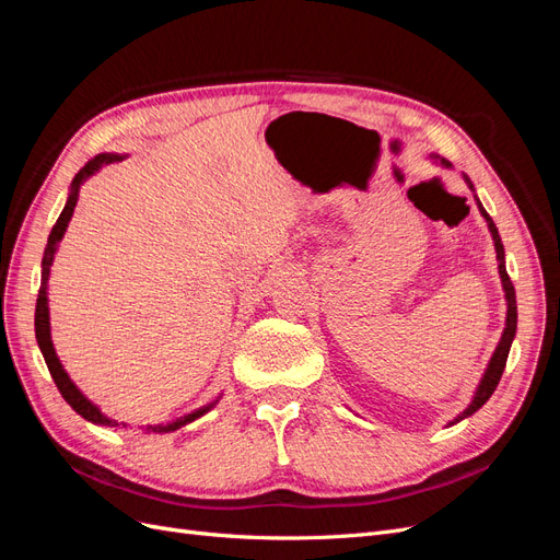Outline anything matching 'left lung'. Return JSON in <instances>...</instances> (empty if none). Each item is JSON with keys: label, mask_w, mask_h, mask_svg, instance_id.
Masks as SVG:
<instances>
[{"label": "left lung", "mask_w": 560, "mask_h": 560, "mask_svg": "<svg viewBox=\"0 0 560 560\" xmlns=\"http://www.w3.org/2000/svg\"><path fill=\"white\" fill-rule=\"evenodd\" d=\"M442 165H446V167H448L451 163L442 159ZM463 177H465V182H467L469 189L474 191V186H471L469 177H467V175H463ZM477 206H479V210H481L483 219L488 222L490 233H493V243H495V252H498V270H500L502 290H504V299H506V325H504V331H502L500 343H498V348H495V352H493V358H490V362H488L486 374H483V378H481V383H479V387H477V395H474L471 404H469L467 409H465L460 416H457L453 422H460L463 418L471 416L474 411H479L481 406L490 399V395L495 393V387H498V383H500V378H502V371H504L506 358H510L512 341H514V336H516V292H514V284H512L510 276H506V266H504V247H502V241H500L498 226L493 224V219L488 217V212L481 208L479 198H477ZM453 422H451V425H453Z\"/></svg>", "instance_id": "left-lung-1"}]
</instances>
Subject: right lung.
<instances>
[{"instance_id":"add662e5","label":"right lung","mask_w":560,"mask_h":560,"mask_svg":"<svg viewBox=\"0 0 560 560\" xmlns=\"http://www.w3.org/2000/svg\"><path fill=\"white\" fill-rule=\"evenodd\" d=\"M116 161H124V156L118 154H97L95 159H91L86 165L81 167V171L77 173L74 182H72V191H70V198H67L65 202V210L60 212L58 222L54 226V231H50L48 235V243H46V249H44V259H42V287H39V296H37V311H35V334H37V343H39V350L44 354L46 360V366L50 371V378L56 381L60 395L65 397V401L72 406V409L81 416L86 418L91 422H95V425H107V428H118V422L107 418L105 413H100L97 406L93 401H89L86 397H83L79 393V387L70 381V376H67V371L62 369L58 354H56V348H54V341H50V322H48V296H46V290H48V276H50V264H54V257H56V249H58V243L62 241V235L67 231V224H70V219L74 214V208H77V200H79V186L86 182L91 175H95L100 167L107 165V163H116ZM214 404H208L202 406V409L184 416V418H177L175 422H171V425H156V428H147V430H154V432H173V430H179L182 425H186V422H191L196 418H200L202 413H208L212 409ZM126 428V425H124Z\"/></svg>"}]
</instances>
